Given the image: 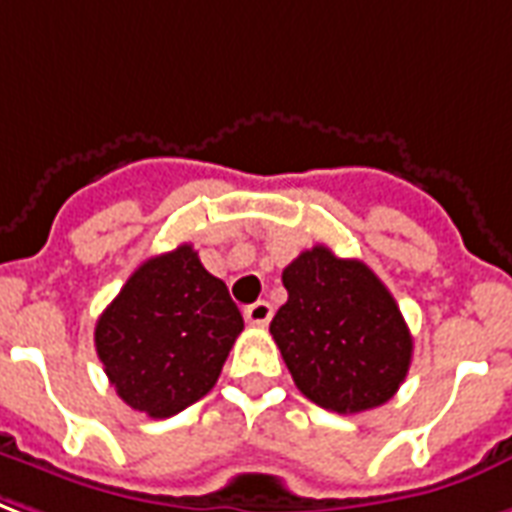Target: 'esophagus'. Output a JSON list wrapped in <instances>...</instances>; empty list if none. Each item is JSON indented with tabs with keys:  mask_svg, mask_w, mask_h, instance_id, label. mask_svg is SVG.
Segmentation results:
<instances>
[{
	"mask_svg": "<svg viewBox=\"0 0 512 512\" xmlns=\"http://www.w3.org/2000/svg\"><path fill=\"white\" fill-rule=\"evenodd\" d=\"M271 317H273V308L268 300H257V303L244 308V319H247L252 327H265L268 322H271Z\"/></svg>",
	"mask_w": 512,
	"mask_h": 512,
	"instance_id": "34e87169",
	"label": "esophagus"
}]
</instances>
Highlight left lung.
Instances as JSON below:
<instances>
[{
    "mask_svg": "<svg viewBox=\"0 0 512 512\" xmlns=\"http://www.w3.org/2000/svg\"><path fill=\"white\" fill-rule=\"evenodd\" d=\"M282 282L287 303L271 335L300 392L335 413L370 411L395 397L413 338L376 273L317 244L284 268Z\"/></svg>",
    "mask_w": 512,
    "mask_h": 512,
    "instance_id": "1",
    "label": "left lung"
}]
</instances>
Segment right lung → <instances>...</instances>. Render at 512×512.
<instances>
[{
  "instance_id": "right-lung-1",
  "label": "right lung",
  "mask_w": 512,
  "mask_h": 512,
  "mask_svg": "<svg viewBox=\"0 0 512 512\" xmlns=\"http://www.w3.org/2000/svg\"><path fill=\"white\" fill-rule=\"evenodd\" d=\"M241 330L225 282L182 244L128 276L96 322V351L123 403L169 419L217 384Z\"/></svg>"
}]
</instances>
